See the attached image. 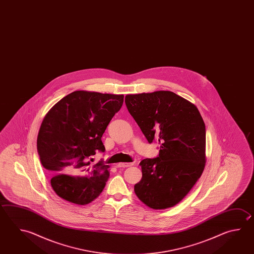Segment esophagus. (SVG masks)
I'll return each mask as SVG.
<instances>
[{
  "label": "esophagus",
  "instance_id": "obj_1",
  "mask_svg": "<svg viewBox=\"0 0 254 254\" xmlns=\"http://www.w3.org/2000/svg\"><path fill=\"white\" fill-rule=\"evenodd\" d=\"M134 164V163H120L117 164V167L118 168H126V167H129V166H132Z\"/></svg>",
  "mask_w": 254,
  "mask_h": 254
}]
</instances>
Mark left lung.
Instances as JSON below:
<instances>
[{
  "mask_svg": "<svg viewBox=\"0 0 254 254\" xmlns=\"http://www.w3.org/2000/svg\"><path fill=\"white\" fill-rule=\"evenodd\" d=\"M130 115L159 155L141 163L134 185L139 199L153 209L178 204L200 178L206 163V127L196 106L173 91L126 96Z\"/></svg>",
  "mask_w": 254,
  "mask_h": 254,
  "instance_id": "1",
  "label": "left lung"
}]
</instances>
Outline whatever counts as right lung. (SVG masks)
<instances>
[{
  "instance_id": "1",
  "label": "right lung",
  "mask_w": 254,
  "mask_h": 254,
  "mask_svg": "<svg viewBox=\"0 0 254 254\" xmlns=\"http://www.w3.org/2000/svg\"><path fill=\"white\" fill-rule=\"evenodd\" d=\"M123 101L124 95L73 91L45 117L37 148L54 191L63 199L86 205L103 190L109 166L102 160L92 163V156L105 152L102 134Z\"/></svg>"
}]
</instances>
